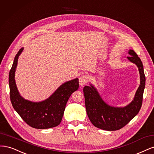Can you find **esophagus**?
<instances>
[{
    "mask_svg": "<svg viewBox=\"0 0 154 154\" xmlns=\"http://www.w3.org/2000/svg\"><path fill=\"white\" fill-rule=\"evenodd\" d=\"M88 81V76L86 74H82L79 78V83L81 87L85 85Z\"/></svg>",
    "mask_w": 154,
    "mask_h": 154,
    "instance_id": "34e87169",
    "label": "esophagus"
}]
</instances>
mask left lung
I'll return each instance as SVG.
<instances>
[{"label": "left lung", "mask_w": 154, "mask_h": 154, "mask_svg": "<svg viewBox=\"0 0 154 154\" xmlns=\"http://www.w3.org/2000/svg\"><path fill=\"white\" fill-rule=\"evenodd\" d=\"M128 54V60L136 65L140 74V85L134 100L128 105L123 107L110 106L103 100L96 88L91 83L90 86L83 88L87 116L97 128L108 131L119 130L128 123L141 109L146 81L143 63L133 50H129Z\"/></svg>", "instance_id": "obj_1"}]
</instances>
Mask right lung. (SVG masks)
I'll return each mask as SVG.
<instances>
[{
	"mask_svg": "<svg viewBox=\"0 0 154 154\" xmlns=\"http://www.w3.org/2000/svg\"><path fill=\"white\" fill-rule=\"evenodd\" d=\"M24 50L16 54L9 74L10 100L13 107L30 127L38 129L55 127L61 123L65 109L72 93L78 89V78L65 82L46 100L33 102L22 97L16 85L15 75L18 57Z\"/></svg>",
	"mask_w": 154,
	"mask_h": 154,
	"instance_id": "obj_1",
	"label": "right lung"
}]
</instances>
